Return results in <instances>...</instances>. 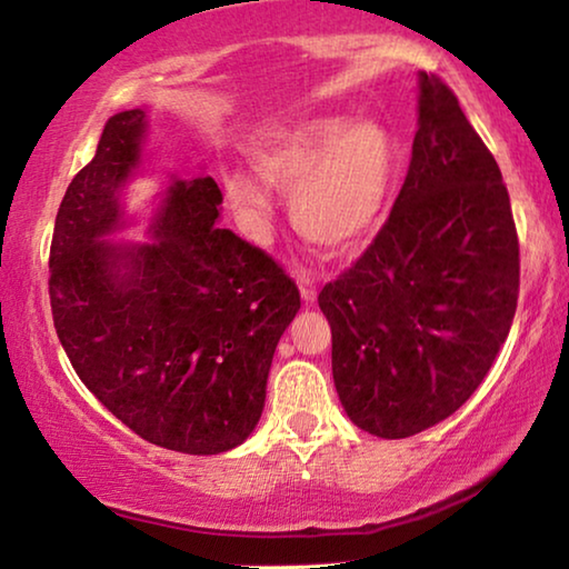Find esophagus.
I'll return each instance as SVG.
<instances>
[{
	"label": "esophagus",
	"instance_id": "34e87169",
	"mask_svg": "<svg viewBox=\"0 0 569 569\" xmlns=\"http://www.w3.org/2000/svg\"><path fill=\"white\" fill-rule=\"evenodd\" d=\"M299 291H301V299L307 303H313L317 301V281L309 273L299 276Z\"/></svg>",
	"mask_w": 569,
	"mask_h": 569
}]
</instances>
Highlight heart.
Returning <instances> with one entry per match:
<instances>
[{
  "mask_svg": "<svg viewBox=\"0 0 569 569\" xmlns=\"http://www.w3.org/2000/svg\"><path fill=\"white\" fill-rule=\"evenodd\" d=\"M393 140L378 122L319 117L252 152L268 189L291 197V219L309 242L347 252L378 230L393 178ZM224 191L248 219H262L270 199L244 173H227Z\"/></svg>",
  "mask_w": 569,
  "mask_h": 569,
  "instance_id": "1",
  "label": "heart"
}]
</instances>
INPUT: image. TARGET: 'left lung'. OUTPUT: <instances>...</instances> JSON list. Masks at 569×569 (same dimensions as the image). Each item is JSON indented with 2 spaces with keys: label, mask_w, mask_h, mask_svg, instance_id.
Wrapping results in <instances>:
<instances>
[{
  "label": "left lung",
  "mask_w": 569,
  "mask_h": 569,
  "mask_svg": "<svg viewBox=\"0 0 569 569\" xmlns=\"http://www.w3.org/2000/svg\"><path fill=\"white\" fill-rule=\"evenodd\" d=\"M419 87L391 214L319 293L339 401L383 439L419 435L468 401L519 301V234L501 168L439 76L419 73Z\"/></svg>",
  "instance_id": "obj_1"
}]
</instances>
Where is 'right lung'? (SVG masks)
<instances>
[{"label": "right lung", "mask_w": 569, "mask_h": 569, "mask_svg": "<svg viewBox=\"0 0 569 569\" xmlns=\"http://www.w3.org/2000/svg\"><path fill=\"white\" fill-rule=\"evenodd\" d=\"M142 134V109L109 117L68 186L48 260L53 325L76 376L134 435L173 452H227L256 429L301 296L266 250L214 224L222 191L209 176L168 189L152 244L101 240L120 227Z\"/></svg>", "instance_id": "1"}]
</instances>
